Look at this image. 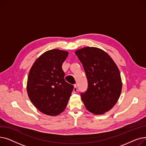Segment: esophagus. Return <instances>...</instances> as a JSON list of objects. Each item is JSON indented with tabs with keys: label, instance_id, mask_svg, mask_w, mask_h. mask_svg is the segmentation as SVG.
Here are the masks:
<instances>
[{
	"label": "esophagus",
	"instance_id": "1",
	"mask_svg": "<svg viewBox=\"0 0 146 146\" xmlns=\"http://www.w3.org/2000/svg\"><path fill=\"white\" fill-rule=\"evenodd\" d=\"M77 90H78V89H77V85H74V88H73V92L74 93H76V92H77Z\"/></svg>",
	"mask_w": 146,
	"mask_h": 146
}]
</instances>
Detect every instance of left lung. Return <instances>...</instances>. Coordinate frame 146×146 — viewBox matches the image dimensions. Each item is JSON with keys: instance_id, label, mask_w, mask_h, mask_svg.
<instances>
[{"instance_id": "1", "label": "left lung", "mask_w": 146, "mask_h": 146, "mask_svg": "<svg viewBox=\"0 0 146 146\" xmlns=\"http://www.w3.org/2000/svg\"><path fill=\"white\" fill-rule=\"evenodd\" d=\"M88 80V89L81 93L86 108L96 115L110 111L117 102L122 90L119 69L104 50L86 47L75 51Z\"/></svg>"}]
</instances>
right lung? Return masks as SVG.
<instances>
[{"label": "right lung", "instance_id": "add662e5", "mask_svg": "<svg viewBox=\"0 0 146 146\" xmlns=\"http://www.w3.org/2000/svg\"><path fill=\"white\" fill-rule=\"evenodd\" d=\"M68 54L58 49L45 52L35 60L28 74V97L38 110L48 115H58L65 110L74 88L65 80L62 69Z\"/></svg>", "mask_w": 146, "mask_h": 146}]
</instances>
